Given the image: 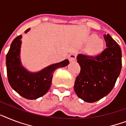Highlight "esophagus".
<instances>
[{"instance_id": "34e87169", "label": "esophagus", "mask_w": 126, "mask_h": 126, "mask_svg": "<svg viewBox=\"0 0 126 126\" xmlns=\"http://www.w3.org/2000/svg\"><path fill=\"white\" fill-rule=\"evenodd\" d=\"M76 59V56L75 54H71L70 56H68V60L70 62H73Z\"/></svg>"}]
</instances>
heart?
I'll use <instances>...</instances> for the list:
<instances>
[{"mask_svg":"<svg viewBox=\"0 0 126 126\" xmlns=\"http://www.w3.org/2000/svg\"><path fill=\"white\" fill-rule=\"evenodd\" d=\"M92 41L89 45L88 46L87 50L91 54H96L100 53L104 48V42L102 39L96 38V36L93 35L90 37Z\"/></svg>","mask_w":126,"mask_h":126,"instance_id":"obj_1","label":"heart"}]
</instances>
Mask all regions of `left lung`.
<instances>
[{"label": "left lung", "mask_w": 126, "mask_h": 126, "mask_svg": "<svg viewBox=\"0 0 126 126\" xmlns=\"http://www.w3.org/2000/svg\"><path fill=\"white\" fill-rule=\"evenodd\" d=\"M106 48L96 56L78 54L81 70L74 83V91L89 103L107 96L114 87L122 68V50L109 34L104 35Z\"/></svg>", "instance_id": "1"}]
</instances>
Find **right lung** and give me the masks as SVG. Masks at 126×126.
Listing matches in <instances>:
<instances>
[{
	"label": "right lung",
	"mask_w": 126,
	"mask_h": 126,
	"mask_svg": "<svg viewBox=\"0 0 126 126\" xmlns=\"http://www.w3.org/2000/svg\"><path fill=\"white\" fill-rule=\"evenodd\" d=\"M28 28L24 32L30 31ZM22 35L17 36L12 41L6 55L7 76L10 86L19 95L28 100H35L43 96L51 86L53 74L58 68L68 65L69 61L65 60L60 63L47 66L36 72H30L22 66L20 53Z\"/></svg>",
	"instance_id": "add662e5"
}]
</instances>
